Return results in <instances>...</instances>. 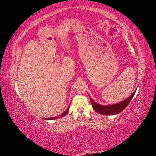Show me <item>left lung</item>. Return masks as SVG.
Wrapping results in <instances>:
<instances>
[{
    "mask_svg": "<svg viewBox=\"0 0 156 156\" xmlns=\"http://www.w3.org/2000/svg\"><path fill=\"white\" fill-rule=\"evenodd\" d=\"M135 93V91L131 94V95L127 98L126 100L122 101L119 103L115 105H100L98 104V103H95L92 99L90 97V100L91 101V104L92 105V107L94 110L98 113H100L101 115H114L119 114L122 111H124L126 107L129 105V102L131 101V100L132 98L133 97L134 94Z\"/></svg>",
    "mask_w": 156,
    "mask_h": 156,
    "instance_id": "1",
    "label": "left lung"
}]
</instances>
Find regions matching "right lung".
Masks as SVG:
<instances>
[{
	"instance_id": "obj_1",
	"label": "right lung",
	"mask_w": 156,
	"mask_h": 156,
	"mask_svg": "<svg viewBox=\"0 0 156 156\" xmlns=\"http://www.w3.org/2000/svg\"><path fill=\"white\" fill-rule=\"evenodd\" d=\"M69 107H68V109L64 113H62V115H60L59 116H58V117H51V118H48V119H45V120H54V119H58V118H61V117H64V116H66L67 115V113H68V112H69Z\"/></svg>"
}]
</instances>
